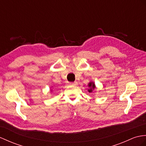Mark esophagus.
I'll list each match as a JSON object with an SVG mask.
<instances>
[{
	"instance_id": "obj_1",
	"label": "esophagus",
	"mask_w": 146,
	"mask_h": 146,
	"mask_svg": "<svg viewBox=\"0 0 146 146\" xmlns=\"http://www.w3.org/2000/svg\"><path fill=\"white\" fill-rule=\"evenodd\" d=\"M78 83L77 82H70L69 83V85H72V86H76V85H77Z\"/></svg>"
}]
</instances>
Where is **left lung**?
I'll list each match as a JSON object with an SVG mask.
<instances>
[{"label":"left lung","instance_id":"left-lung-1","mask_svg":"<svg viewBox=\"0 0 146 146\" xmlns=\"http://www.w3.org/2000/svg\"><path fill=\"white\" fill-rule=\"evenodd\" d=\"M88 87H89V88L88 89V92H90H90H92V91H93V90L95 89V85L93 82H90L88 83Z\"/></svg>","mask_w":146,"mask_h":146}]
</instances>
